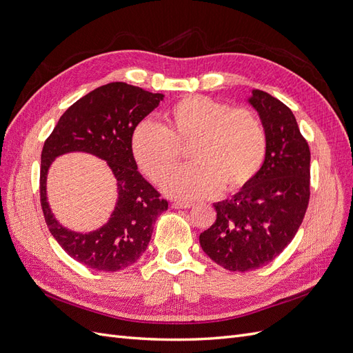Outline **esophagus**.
<instances>
[{
  "instance_id": "1",
  "label": "esophagus",
  "mask_w": 353,
  "mask_h": 353,
  "mask_svg": "<svg viewBox=\"0 0 353 353\" xmlns=\"http://www.w3.org/2000/svg\"><path fill=\"white\" fill-rule=\"evenodd\" d=\"M172 208H174V209H190V208H193V205H191V203L175 201V203H172Z\"/></svg>"
}]
</instances>
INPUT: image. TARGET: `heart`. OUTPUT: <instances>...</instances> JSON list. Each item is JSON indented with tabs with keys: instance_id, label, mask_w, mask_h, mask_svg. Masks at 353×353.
Listing matches in <instances>:
<instances>
[{
	"instance_id": "heart-1",
	"label": "heart",
	"mask_w": 353,
	"mask_h": 353,
	"mask_svg": "<svg viewBox=\"0 0 353 353\" xmlns=\"http://www.w3.org/2000/svg\"><path fill=\"white\" fill-rule=\"evenodd\" d=\"M163 126L135 128L131 150L141 172L162 185L179 166V147L190 144L196 163L178 172L165 191L179 200L216 196L222 185L237 191L258 175L266 156V134L253 112L203 95L181 99L163 114Z\"/></svg>"
}]
</instances>
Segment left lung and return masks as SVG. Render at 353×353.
Returning <instances> with one entry per match:
<instances>
[{"instance_id":"left-lung-1","label":"left lung","mask_w":353,"mask_h":353,"mask_svg":"<svg viewBox=\"0 0 353 353\" xmlns=\"http://www.w3.org/2000/svg\"><path fill=\"white\" fill-rule=\"evenodd\" d=\"M248 101L266 134L263 165L239 193L213 205L216 221L199 239L213 262L240 272L261 268L287 248L311 194V152L293 112L261 90H253Z\"/></svg>"}]
</instances>
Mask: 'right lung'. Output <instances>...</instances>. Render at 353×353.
<instances>
[{"label":"right lung","mask_w":353,"mask_h":353,"mask_svg":"<svg viewBox=\"0 0 353 353\" xmlns=\"http://www.w3.org/2000/svg\"><path fill=\"white\" fill-rule=\"evenodd\" d=\"M163 97L125 82L103 85L61 114L42 147L39 193L47 227L61 249L87 268L114 272L135 263L147 249L157 216L168 210V201L138 172L131 150L137 125ZM73 151L105 159L117 178L115 210L103 228L91 233L63 228L46 201V175L52 160Z\"/></svg>","instance_id":"obj_1"}]
</instances>
